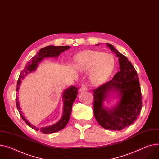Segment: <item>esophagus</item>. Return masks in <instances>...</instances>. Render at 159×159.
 Segmentation results:
<instances>
[{"label":"esophagus","mask_w":159,"mask_h":159,"mask_svg":"<svg viewBox=\"0 0 159 159\" xmlns=\"http://www.w3.org/2000/svg\"><path fill=\"white\" fill-rule=\"evenodd\" d=\"M80 92H84V91H88V86L86 85L85 84H82V85H81V87L79 89Z\"/></svg>","instance_id":"esophagus-1"}]
</instances>
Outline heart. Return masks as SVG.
<instances>
[{"label":"heart","mask_w":159,"mask_h":159,"mask_svg":"<svg viewBox=\"0 0 159 159\" xmlns=\"http://www.w3.org/2000/svg\"><path fill=\"white\" fill-rule=\"evenodd\" d=\"M77 68L82 72H88L92 85L103 84L114 69L115 60L112 55L96 51H85L75 57Z\"/></svg>","instance_id":"obj_1"}]
</instances>
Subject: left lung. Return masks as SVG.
<instances>
[{"instance_id": "obj_1", "label": "left lung", "mask_w": 159, "mask_h": 159, "mask_svg": "<svg viewBox=\"0 0 159 159\" xmlns=\"http://www.w3.org/2000/svg\"><path fill=\"white\" fill-rule=\"evenodd\" d=\"M107 46L119 57L120 70L112 80L93 89L94 115L98 124L106 129L121 131L135 122L142 108V96L136 70L127 57L110 44ZM110 92H117L119 103L107 109L103 102Z\"/></svg>"}]
</instances>
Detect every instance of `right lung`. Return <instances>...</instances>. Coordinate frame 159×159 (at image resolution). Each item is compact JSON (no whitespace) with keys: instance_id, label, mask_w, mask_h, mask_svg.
<instances>
[{"instance_id":"1","label":"right lung","mask_w":159,"mask_h":159,"mask_svg":"<svg viewBox=\"0 0 159 159\" xmlns=\"http://www.w3.org/2000/svg\"><path fill=\"white\" fill-rule=\"evenodd\" d=\"M70 48V46H46L44 48H42L39 50V52L35 55L30 60V61L27 63L25 68L21 71V74L19 76V79L18 80L17 83V88L16 91H18L20 89V85L21 80L25 78V77L28 74H30L31 72L34 71L39 63H40L44 57H57L60 53L64 52L66 50H68ZM78 94V88L75 87V86H71V87L66 89L63 93V111L61 119L57 122V123L45 127H41L39 129L35 126L31 124L28 122L26 119L25 117L23 115V112L21 111L20 105L18 102V98L16 96V102L17 109L20 114V116L22 119L25 122V123L33 129L35 131H39L42 133L44 134H50L53 133L60 131L63 129L67 123L69 121L70 117L71 112L72 105H73L75 98Z\"/></svg>"}]
</instances>
